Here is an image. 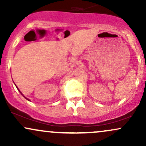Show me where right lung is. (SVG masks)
Masks as SVG:
<instances>
[{
    "label": "right lung",
    "mask_w": 146,
    "mask_h": 146,
    "mask_svg": "<svg viewBox=\"0 0 146 146\" xmlns=\"http://www.w3.org/2000/svg\"><path fill=\"white\" fill-rule=\"evenodd\" d=\"M15 85H16V84H15ZM16 88H18V90H19V92H20V93H21V95H23V93H21V90H20L19 89H18V87H17V86H16ZM23 97H24V98H25V99H27V100H28V101H30V100H29V99H28V98H26V97H25V96H24V95H23Z\"/></svg>",
    "instance_id": "1"
}]
</instances>
